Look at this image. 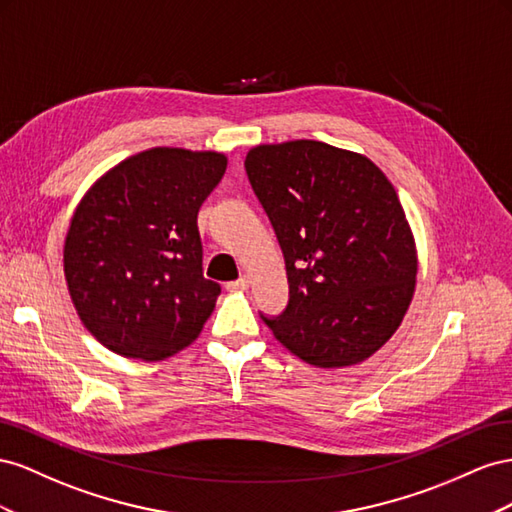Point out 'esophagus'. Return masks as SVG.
Instances as JSON below:
<instances>
[{
  "label": "esophagus",
  "mask_w": 512,
  "mask_h": 512,
  "mask_svg": "<svg viewBox=\"0 0 512 512\" xmlns=\"http://www.w3.org/2000/svg\"><path fill=\"white\" fill-rule=\"evenodd\" d=\"M248 276H242V279H238V281H231L229 285H227V289H231V291H244V289H248Z\"/></svg>",
  "instance_id": "1"
}]
</instances>
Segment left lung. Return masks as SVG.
Listing matches in <instances>:
<instances>
[{
    "label": "left lung",
    "instance_id": "1",
    "mask_svg": "<svg viewBox=\"0 0 512 512\" xmlns=\"http://www.w3.org/2000/svg\"><path fill=\"white\" fill-rule=\"evenodd\" d=\"M246 175L283 248L289 304L268 328L319 369L354 367L410 309L418 251L397 191L371 158L294 139L248 150Z\"/></svg>",
    "mask_w": 512,
    "mask_h": 512
}]
</instances>
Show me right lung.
I'll return each instance as SVG.
<instances>
[{
    "label": "right lung",
    "mask_w": 512,
    "mask_h": 512,
    "mask_svg": "<svg viewBox=\"0 0 512 512\" xmlns=\"http://www.w3.org/2000/svg\"><path fill=\"white\" fill-rule=\"evenodd\" d=\"M225 169L223 152L150 148L77 203L64 240L68 294L113 354L158 362L199 337L221 285L203 279L197 212Z\"/></svg>",
    "instance_id": "right-lung-1"
}]
</instances>
